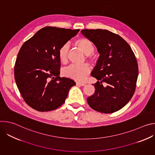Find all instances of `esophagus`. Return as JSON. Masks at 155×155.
<instances>
[{
  "label": "esophagus",
  "mask_w": 155,
  "mask_h": 155,
  "mask_svg": "<svg viewBox=\"0 0 155 155\" xmlns=\"http://www.w3.org/2000/svg\"><path fill=\"white\" fill-rule=\"evenodd\" d=\"M77 86H83L85 85V83H77Z\"/></svg>",
  "instance_id": "esophagus-1"
}]
</instances>
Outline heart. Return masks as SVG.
I'll list each match as a JSON object with an SVG mask.
<instances>
[{"instance_id":"obj_1","label":"heart","mask_w":155,"mask_h":155,"mask_svg":"<svg viewBox=\"0 0 155 155\" xmlns=\"http://www.w3.org/2000/svg\"><path fill=\"white\" fill-rule=\"evenodd\" d=\"M75 45L85 55H87L86 58L92 64H96L97 58L93 56L94 51L95 47L93 43L86 38H80L76 40L74 42ZM69 46L68 44L65 43L60 47L58 50V55L60 62L62 64H66L68 61ZM90 68L87 64H84L80 65H71L68 67L62 69V74L64 76L74 80L77 81H83L86 77L89 74Z\"/></svg>"}]
</instances>
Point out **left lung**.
Here are the masks:
<instances>
[{
    "label": "left lung",
    "mask_w": 155,
    "mask_h": 155,
    "mask_svg": "<svg viewBox=\"0 0 155 155\" xmlns=\"http://www.w3.org/2000/svg\"><path fill=\"white\" fill-rule=\"evenodd\" d=\"M81 34L96 45L99 58L91 75L98 81L89 105L104 114L115 112L133 96L139 68L134 52L120 35L106 29H84Z\"/></svg>",
    "instance_id": "obj_1"
}]
</instances>
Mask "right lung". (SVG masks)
<instances>
[{"label":"right lung","mask_w":155,"mask_h":155,"mask_svg":"<svg viewBox=\"0 0 155 155\" xmlns=\"http://www.w3.org/2000/svg\"><path fill=\"white\" fill-rule=\"evenodd\" d=\"M80 29L47 26L25 41L16 58L14 74L19 93L26 103L39 112L61 106L75 82L60 77L58 50Z\"/></svg>","instance_id":"obj_1"}]
</instances>
